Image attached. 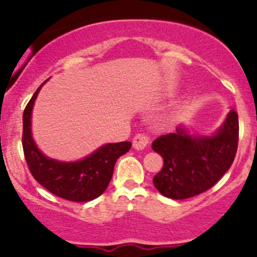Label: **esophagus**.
I'll return each instance as SVG.
<instances>
[{
    "label": "esophagus",
    "mask_w": 257,
    "mask_h": 257,
    "mask_svg": "<svg viewBox=\"0 0 257 257\" xmlns=\"http://www.w3.org/2000/svg\"><path fill=\"white\" fill-rule=\"evenodd\" d=\"M151 143V139L145 133H140V134H137L133 139V147L135 150H144L146 149L147 146Z\"/></svg>",
    "instance_id": "34e87169"
}]
</instances>
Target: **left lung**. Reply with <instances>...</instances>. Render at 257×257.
I'll return each mask as SVG.
<instances>
[{
	"mask_svg": "<svg viewBox=\"0 0 257 257\" xmlns=\"http://www.w3.org/2000/svg\"><path fill=\"white\" fill-rule=\"evenodd\" d=\"M238 113L231 110L214 137H190L184 129L161 135L152 143L163 158L153 185L163 196L186 199L211 188L232 166L238 149Z\"/></svg>",
	"mask_w": 257,
	"mask_h": 257,
	"instance_id": "left-lung-1",
	"label": "left lung"
}]
</instances>
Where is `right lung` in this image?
<instances>
[{
  "instance_id": "right-lung-1",
  "label": "right lung",
  "mask_w": 257,
  "mask_h": 257,
  "mask_svg": "<svg viewBox=\"0 0 257 257\" xmlns=\"http://www.w3.org/2000/svg\"><path fill=\"white\" fill-rule=\"evenodd\" d=\"M41 87L37 88L23 113V150L29 170L47 191L71 202H89L105 192L110 184L114 164L131 150L129 141L107 144L89 157L73 163L47 158L31 137V111Z\"/></svg>"
}]
</instances>
